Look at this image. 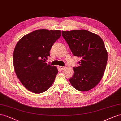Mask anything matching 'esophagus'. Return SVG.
Listing matches in <instances>:
<instances>
[{"label":"esophagus","instance_id":"34e87169","mask_svg":"<svg viewBox=\"0 0 121 121\" xmlns=\"http://www.w3.org/2000/svg\"><path fill=\"white\" fill-rule=\"evenodd\" d=\"M59 68H60V69H61V70H64V67H63V66H60Z\"/></svg>","mask_w":121,"mask_h":121}]
</instances>
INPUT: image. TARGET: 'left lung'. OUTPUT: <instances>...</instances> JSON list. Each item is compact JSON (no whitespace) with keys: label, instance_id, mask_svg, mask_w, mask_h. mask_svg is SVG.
Returning a JSON list of instances; mask_svg holds the SVG:
<instances>
[{"label":"left lung","instance_id":"1","mask_svg":"<svg viewBox=\"0 0 121 121\" xmlns=\"http://www.w3.org/2000/svg\"><path fill=\"white\" fill-rule=\"evenodd\" d=\"M74 56L80 57V66L73 67L74 74L69 79L72 86L85 92L94 88L104 74L108 61V52L98 35L84 29L62 31Z\"/></svg>","mask_w":121,"mask_h":121}]
</instances>
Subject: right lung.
<instances>
[{
  "mask_svg": "<svg viewBox=\"0 0 121 121\" xmlns=\"http://www.w3.org/2000/svg\"><path fill=\"white\" fill-rule=\"evenodd\" d=\"M61 33L60 30L39 29L24 35L17 43L13 54V67L17 77L28 90L39 94L53 84L57 67L46 61Z\"/></svg>",
  "mask_w": 121,
  "mask_h": 121,
  "instance_id": "right-lung-1",
  "label": "right lung"
}]
</instances>
